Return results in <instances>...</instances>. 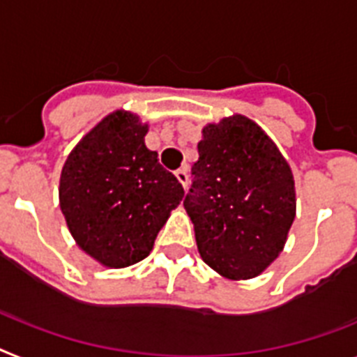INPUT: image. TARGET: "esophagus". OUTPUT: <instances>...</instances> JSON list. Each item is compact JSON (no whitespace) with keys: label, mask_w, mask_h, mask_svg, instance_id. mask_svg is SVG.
<instances>
[{"label":"esophagus","mask_w":357,"mask_h":357,"mask_svg":"<svg viewBox=\"0 0 357 357\" xmlns=\"http://www.w3.org/2000/svg\"><path fill=\"white\" fill-rule=\"evenodd\" d=\"M176 178H178L179 183L187 188V185H188V169H187V167H181V169L176 170Z\"/></svg>","instance_id":"1"}]
</instances>
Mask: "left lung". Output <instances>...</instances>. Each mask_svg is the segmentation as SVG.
<instances>
[{"label":"left lung","mask_w":357,"mask_h":357,"mask_svg":"<svg viewBox=\"0 0 357 357\" xmlns=\"http://www.w3.org/2000/svg\"><path fill=\"white\" fill-rule=\"evenodd\" d=\"M185 196L203 261L229 280L261 274L296 218L294 178L271 137L245 116L203 128Z\"/></svg>","instance_id":"obj_1"}]
</instances>
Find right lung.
Segmentation results:
<instances>
[{
    "label": "right lung",
    "mask_w": 357,
    "mask_h": 357,
    "mask_svg": "<svg viewBox=\"0 0 357 357\" xmlns=\"http://www.w3.org/2000/svg\"><path fill=\"white\" fill-rule=\"evenodd\" d=\"M146 125L130 112L109 114L63 165L59 205L89 256L110 268L145 259L185 190L145 145Z\"/></svg>",
    "instance_id": "right-lung-1"
}]
</instances>
